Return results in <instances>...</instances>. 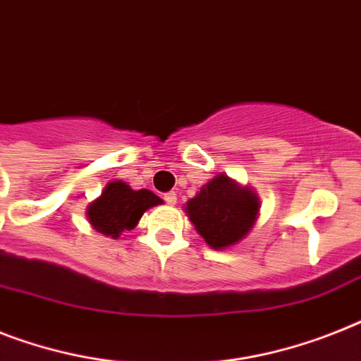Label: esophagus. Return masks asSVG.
<instances>
[{
    "label": "esophagus",
    "mask_w": 361,
    "mask_h": 361,
    "mask_svg": "<svg viewBox=\"0 0 361 361\" xmlns=\"http://www.w3.org/2000/svg\"><path fill=\"white\" fill-rule=\"evenodd\" d=\"M165 202L169 204V206H174L176 202H178V196H176V192H166Z\"/></svg>",
    "instance_id": "esophagus-1"
}]
</instances>
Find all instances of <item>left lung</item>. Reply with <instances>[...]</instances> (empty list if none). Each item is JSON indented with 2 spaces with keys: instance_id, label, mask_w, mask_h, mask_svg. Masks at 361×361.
<instances>
[{
  "instance_id": "8db88e82",
  "label": "left lung",
  "mask_w": 361,
  "mask_h": 361,
  "mask_svg": "<svg viewBox=\"0 0 361 361\" xmlns=\"http://www.w3.org/2000/svg\"><path fill=\"white\" fill-rule=\"evenodd\" d=\"M259 196L226 174H216L185 204L195 230L213 250H224L245 239L259 216Z\"/></svg>"
}]
</instances>
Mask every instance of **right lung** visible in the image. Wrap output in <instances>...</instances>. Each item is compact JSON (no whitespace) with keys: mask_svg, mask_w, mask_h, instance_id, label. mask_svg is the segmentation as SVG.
Returning a JSON list of instances; mask_svg holds the SVG:
<instances>
[{"mask_svg":"<svg viewBox=\"0 0 361 361\" xmlns=\"http://www.w3.org/2000/svg\"><path fill=\"white\" fill-rule=\"evenodd\" d=\"M163 200L148 189H131L126 181L113 180L104 187L102 195L87 206V219L98 233L118 239L124 231L139 224L145 211L161 206Z\"/></svg>","mask_w":361,"mask_h":361,"instance_id":"1","label":"right lung"}]
</instances>
